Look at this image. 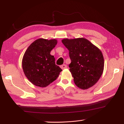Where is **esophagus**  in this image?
<instances>
[{
    "label": "esophagus",
    "instance_id": "1",
    "mask_svg": "<svg viewBox=\"0 0 124 124\" xmlns=\"http://www.w3.org/2000/svg\"><path fill=\"white\" fill-rule=\"evenodd\" d=\"M61 68L62 70H64V69H66L67 68V66L66 64H62V66H61Z\"/></svg>",
    "mask_w": 124,
    "mask_h": 124
}]
</instances>
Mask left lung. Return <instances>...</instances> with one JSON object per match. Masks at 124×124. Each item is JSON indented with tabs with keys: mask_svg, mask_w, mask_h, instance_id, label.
<instances>
[{
	"mask_svg": "<svg viewBox=\"0 0 124 124\" xmlns=\"http://www.w3.org/2000/svg\"><path fill=\"white\" fill-rule=\"evenodd\" d=\"M62 43L69 50L70 70L75 84L86 90L92 87L101 77L104 69L102 52L86 39H64Z\"/></svg>",
	"mask_w": 124,
	"mask_h": 124,
	"instance_id": "8db88e82",
	"label": "left lung"
}]
</instances>
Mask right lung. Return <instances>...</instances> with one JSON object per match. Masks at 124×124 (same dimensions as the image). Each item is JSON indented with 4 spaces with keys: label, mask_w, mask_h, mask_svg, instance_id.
Returning a JSON list of instances; mask_svg holds the SVG:
<instances>
[{
    "label": "right lung",
    "mask_w": 124,
    "mask_h": 124,
    "mask_svg": "<svg viewBox=\"0 0 124 124\" xmlns=\"http://www.w3.org/2000/svg\"><path fill=\"white\" fill-rule=\"evenodd\" d=\"M57 43V40L40 38L29 45L22 59L25 75L33 84L45 87L57 78L62 70L55 64L50 52Z\"/></svg>",
    "instance_id": "add662e5"
}]
</instances>
